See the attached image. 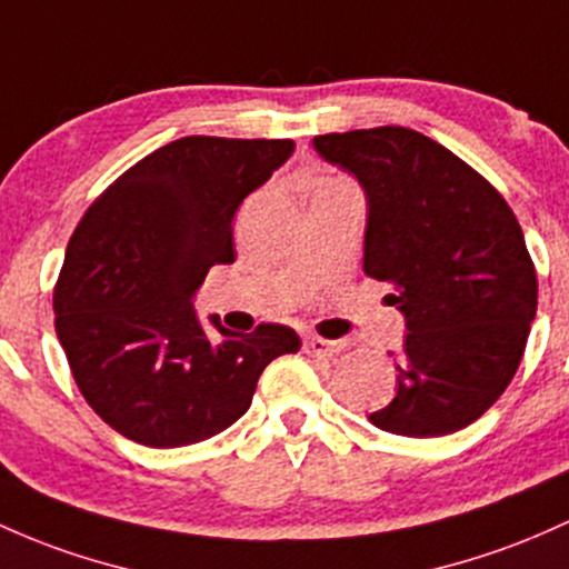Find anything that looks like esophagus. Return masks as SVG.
Returning a JSON list of instances; mask_svg holds the SVG:
<instances>
[{"mask_svg":"<svg viewBox=\"0 0 569 569\" xmlns=\"http://www.w3.org/2000/svg\"><path fill=\"white\" fill-rule=\"evenodd\" d=\"M342 351V342L323 340V337H308L305 340V353L308 356H337Z\"/></svg>","mask_w":569,"mask_h":569,"instance_id":"34e87169","label":"esophagus"}]
</instances>
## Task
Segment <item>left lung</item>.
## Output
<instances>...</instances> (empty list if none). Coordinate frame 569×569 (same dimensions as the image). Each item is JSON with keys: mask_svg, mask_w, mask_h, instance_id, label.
<instances>
[{"mask_svg": "<svg viewBox=\"0 0 569 569\" xmlns=\"http://www.w3.org/2000/svg\"><path fill=\"white\" fill-rule=\"evenodd\" d=\"M365 189V272L405 316L397 395L378 429L440 437L480 418L513 380L538 313V274L513 210L440 142L402 127L313 137Z\"/></svg>", "mask_w": 569, "mask_h": 569, "instance_id": "8db88e82", "label": "left lung"}]
</instances>
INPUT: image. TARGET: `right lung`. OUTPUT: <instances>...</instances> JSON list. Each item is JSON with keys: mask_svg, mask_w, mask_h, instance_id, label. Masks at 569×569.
<instances>
[{"mask_svg": "<svg viewBox=\"0 0 569 569\" xmlns=\"http://www.w3.org/2000/svg\"><path fill=\"white\" fill-rule=\"evenodd\" d=\"M295 153L291 140L180 137L123 172L78 223L53 291L56 335L80 395L148 448L202 442L232 427L272 359L299 335L261 323L229 332L193 295L232 264V221L248 193Z\"/></svg>", "mask_w": 569, "mask_h": 569, "instance_id": "right-lung-1", "label": "right lung"}]
</instances>
